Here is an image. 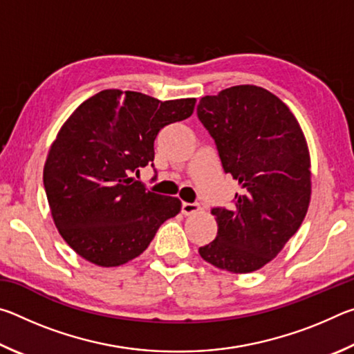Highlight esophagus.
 Segmentation results:
<instances>
[{
    "label": "esophagus",
    "mask_w": 354,
    "mask_h": 354,
    "mask_svg": "<svg viewBox=\"0 0 354 354\" xmlns=\"http://www.w3.org/2000/svg\"><path fill=\"white\" fill-rule=\"evenodd\" d=\"M181 211L184 215H192L200 211V205L198 203H183Z\"/></svg>",
    "instance_id": "obj_1"
}]
</instances>
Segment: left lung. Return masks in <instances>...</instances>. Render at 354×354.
Masks as SVG:
<instances>
[{
	"label": "left lung",
	"instance_id": "left-lung-1",
	"mask_svg": "<svg viewBox=\"0 0 354 354\" xmlns=\"http://www.w3.org/2000/svg\"><path fill=\"white\" fill-rule=\"evenodd\" d=\"M215 140L225 173L239 181L234 206L214 207L217 237L200 256L231 273L270 262L295 234L310 201V158L297 118L277 95L234 86L196 107Z\"/></svg>",
	"mask_w": 354,
	"mask_h": 354
}]
</instances>
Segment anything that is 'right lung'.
Returning <instances> with one entry per match:
<instances>
[{
	"label": "right lung",
	"mask_w": 354,
	"mask_h": 354,
	"mask_svg": "<svg viewBox=\"0 0 354 354\" xmlns=\"http://www.w3.org/2000/svg\"><path fill=\"white\" fill-rule=\"evenodd\" d=\"M195 103L107 88L62 124L46 156L44 185L59 234L84 259L123 266L181 211L175 196L147 190L133 175L153 162L159 131L189 118Z\"/></svg>",
	"instance_id": "1"
}]
</instances>
